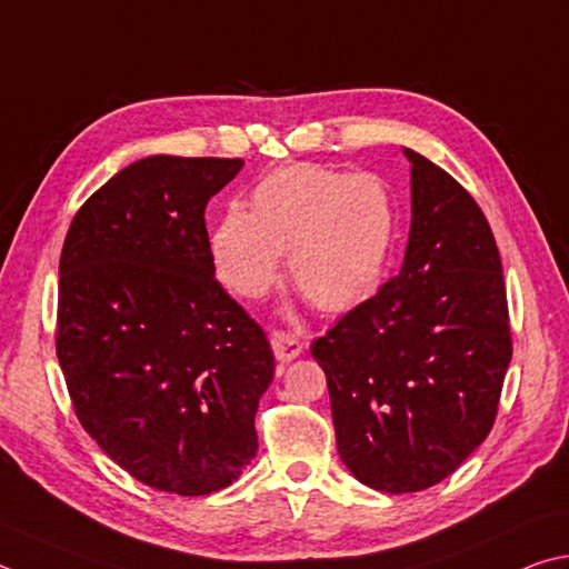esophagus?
<instances>
[{
	"mask_svg": "<svg viewBox=\"0 0 569 569\" xmlns=\"http://www.w3.org/2000/svg\"><path fill=\"white\" fill-rule=\"evenodd\" d=\"M271 348H273V353H276L278 360H281V363H291L293 358L303 353L301 340H298L293 333H286V330H273Z\"/></svg>",
	"mask_w": 569,
	"mask_h": 569,
	"instance_id": "esophagus-1",
	"label": "esophagus"
}]
</instances>
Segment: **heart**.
<instances>
[{
	"mask_svg": "<svg viewBox=\"0 0 569 569\" xmlns=\"http://www.w3.org/2000/svg\"><path fill=\"white\" fill-rule=\"evenodd\" d=\"M392 241L396 211L376 177L298 163L256 186L251 213L239 203L221 213L211 258L233 293L258 298L286 253L291 281L320 311L338 313L383 281Z\"/></svg>",
	"mask_w": 569,
	"mask_h": 569,
	"instance_id": "b5f03b06",
	"label": "heart"
}]
</instances>
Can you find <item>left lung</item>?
<instances>
[{"mask_svg":"<svg viewBox=\"0 0 569 569\" xmlns=\"http://www.w3.org/2000/svg\"><path fill=\"white\" fill-rule=\"evenodd\" d=\"M402 153L412 219L400 271L311 346L340 460L390 495L446 480L488 438L512 358L488 219L448 171Z\"/></svg>","mask_w":569,"mask_h":569,"instance_id":"obj_1","label":"left lung"}]
</instances>
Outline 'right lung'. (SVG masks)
<instances>
[{
  "instance_id": "add662e5",
  "label": "right lung",
  "mask_w": 569,
  "mask_h": 569,
  "mask_svg": "<svg viewBox=\"0 0 569 569\" xmlns=\"http://www.w3.org/2000/svg\"><path fill=\"white\" fill-rule=\"evenodd\" d=\"M241 159L147 157L81 206L59 261L57 356L77 418L131 478L209 495L258 450L261 326L216 281L203 211Z\"/></svg>"
}]
</instances>
